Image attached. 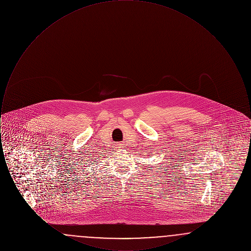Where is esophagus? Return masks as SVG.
Segmentation results:
<instances>
[{
  "mask_svg": "<svg viewBox=\"0 0 251 251\" xmlns=\"http://www.w3.org/2000/svg\"><path fill=\"white\" fill-rule=\"evenodd\" d=\"M117 148H118V149H121V148H123V146H122V144H118V145H117Z\"/></svg>",
  "mask_w": 251,
  "mask_h": 251,
  "instance_id": "esophagus-1",
  "label": "esophagus"
}]
</instances>
